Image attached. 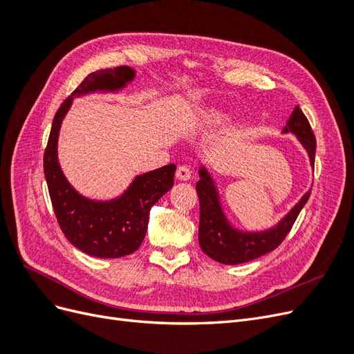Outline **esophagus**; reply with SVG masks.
Wrapping results in <instances>:
<instances>
[{
    "mask_svg": "<svg viewBox=\"0 0 354 354\" xmlns=\"http://www.w3.org/2000/svg\"><path fill=\"white\" fill-rule=\"evenodd\" d=\"M176 176L178 180H189L192 177V169L187 165H180L176 171Z\"/></svg>",
    "mask_w": 354,
    "mask_h": 354,
    "instance_id": "esophagus-1",
    "label": "esophagus"
}]
</instances>
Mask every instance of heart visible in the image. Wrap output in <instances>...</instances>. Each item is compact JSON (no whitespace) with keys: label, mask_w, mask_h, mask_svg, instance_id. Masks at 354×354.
Here are the masks:
<instances>
[{"label":"heart","mask_w":354,"mask_h":354,"mask_svg":"<svg viewBox=\"0 0 354 354\" xmlns=\"http://www.w3.org/2000/svg\"><path fill=\"white\" fill-rule=\"evenodd\" d=\"M209 121L212 124H221L224 121V113L218 112V111H214L211 115H209Z\"/></svg>","instance_id":"1"}]
</instances>
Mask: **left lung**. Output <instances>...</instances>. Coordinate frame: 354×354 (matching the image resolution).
Wrapping results in <instances>:
<instances>
[{
	"mask_svg": "<svg viewBox=\"0 0 354 354\" xmlns=\"http://www.w3.org/2000/svg\"><path fill=\"white\" fill-rule=\"evenodd\" d=\"M294 133L306 147L310 156V164L315 167L316 137L303 111L295 106L289 116L283 133ZM201 180L196 183L199 196V245L202 251L212 260L221 264H241L259 259L279 246L286 234L291 232L299 211L303 209L310 198V192L301 198L297 205L289 211L285 218L270 230L260 233H243L230 227L224 217L217 189L205 168L199 169Z\"/></svg>",
	"mask_w": 354,
	"mask_h": 354,
	"instance_id": "1",
	"label": "left lung"
}]
</instances>
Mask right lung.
I'll use <instances>...</instances> for the list:
<instances>
[{
	"mask_svg": "<svg viewBox=\"0 0 354 354\" xmlns=\"http://www.w3.org/2000/svg\"><path fill=\"white\" fill-rule=\"evenodd\" d=\"M133 78L134 71L128 66L90 73L60 104L44 152L48 194L62 232L75 248L99 259H118L140 248L149 211L173 187L176 165L169 164L138 176L121 198L94 202L77 194L63 176L57 160V137L73 97L97 90H120Z\"/></svg>",
	"mask_w": 354,
	"mask_h": 354,
	"instance_id": "add662e5",
	"label": "right lung"
}]
</instances>
